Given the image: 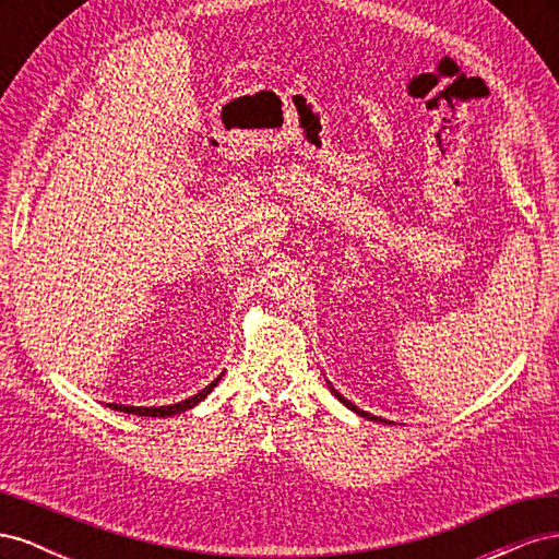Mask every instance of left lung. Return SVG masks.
<instances>
[{
	"label": "left lung",
	"instance_id": "8db88e82",
	"mask_svg": "<svg viewBox=\"0 0 559 559\" xmlns=\"http://www.w3.org/2000/svg\"><path fill=\"white\" fill-rule=\"evenodd\" d=\"M329 389H331V392H333V396L337 399V401H341V403H345V408H349L352 413H357V415H361V417H366V419H370V421H384V425H389V421L386 419H382V417H378V415H370V413H366V411H361V408H357V405H354L352 401H347L341 392H337V389H333V384L329 382Z\"/></svg>",
	"mask_w": 559,
	"mask_h": 559
}]
</instances>
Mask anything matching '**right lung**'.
<instances>
[{"label": "right lung", "instance_id": "right-lung-1", "mask_svg": "<svg viewBox=\"0 0 559 559\" xmlns=\"http://www.w3.org/2000/svg\"><path fill=\"white\" fill-rule=\"evenodd\" d=\"M224 378V373L218 376L216 380H212L205 389H200L198 394H193L191 399H186V401H179V403H173V405H123V403H107L111 411H118V413H128V415H142V417H173V415H179V413H186V411H191V408H195V405L200 403V401H205L207 399V394L212 392V389L218 384V380Z\"/></svg>", "mask_w": 559, "mask_h": 559}]
</instances>
